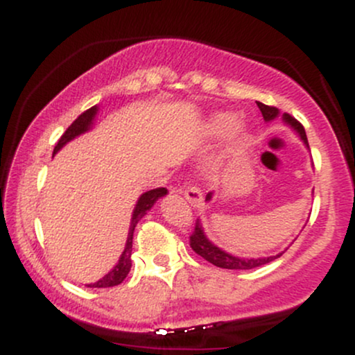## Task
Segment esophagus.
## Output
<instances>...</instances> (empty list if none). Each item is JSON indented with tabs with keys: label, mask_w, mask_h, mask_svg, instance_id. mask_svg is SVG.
Masks as SVG:
<instances>
[{
	"label": "esophagus",
	"mask_w": 355,
	"mask_h": 355,
	"mask_svg": "<svg viewBox=\"0 0 355 355\" xmlns=\"http://www.w3.org/2000/svg\"><path fill=\"white\" fill-rule=\"evenodd\" d=\"M183 197L189 200L190 205L193 207H202L203 205V197H202V191L198 189L197 185H190L183 190Z\"/></svg>",
	"instance_id": "1"
}]
</instances>
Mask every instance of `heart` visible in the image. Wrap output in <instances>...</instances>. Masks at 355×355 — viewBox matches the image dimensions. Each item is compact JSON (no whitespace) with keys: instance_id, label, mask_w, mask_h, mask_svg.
I'll list each match as a JSON object with an SVG mask.
<instances>
[{"instance_id":"b5f03b06","label":"heart","mask_w":355,"mask_h":355,"mask_svg":"<svg viewBox=\"0 0 355 355\" xmlns=\"http://www.w3.org/2000/svg\"><path fill=\"white\" fill-rule=\"evenodd\" d=\"M205 130L209 135H220L225 130H229V138L234 144H237L245 135V125H243V121L237 120V118H232L230 115H225V113H218V115L211 116L207 121Z\"/></svg>"}]
</instances>
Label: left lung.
I'll use <instances>...</instances> for the list:
<instances>
[{
	"mask_svg": "<svg viewBox=\"0 0 355 355\" xmlns=\"http://www.w3.org/2000/svg\"><path fill=\"white\" fill-rule=\"evenodd\" d=\"M257 107L260 108L263 120H266V121L275 120V118L280 115V112L275 107H268V105L260 103V101H257ZM282 120H284L285 125H288L292 130H294L297 135H299L300 140L304 141V145L309 148V141H307V135H305L304 126L300 125L294 116L288 115V113H284ZM211 195H214V191L207 193V198H205L207 202L211 200ZM190 247L193 248L195 254L203 257L207 262L214 263V266H217L220 268H230V270H250V268L266 266V263L272 262V260H275V259H279V257L284 254V252H280V254H277V255L257 257V259H252V257H250V259H247V257L232 255V254H229V252L222 250V248L215 245L211 240H209V237L205 235V232H203L200 218H197V222H195L193 234H191V237H190Z\"/></svg>",
	"mask_w": 355,
	"mask_h": 355,
	"instance_id": "obj_1",
	"label": "left lung"
}]
</instances>
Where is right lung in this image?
Instances as JSON below:
<instances>
[{
	"label": "right lung",
	"mask_w": 355,
	"mask_h": 355,
	"mask_svg": "<svg viewBox=\"0 0 355 355\" xmlns=\"http://www.w3.org/2000/svg\"><path fill=\"white\" fill-rule=\"evenodd\" d=\"M96 113H98V107H96V105H95V107H92L89 110H87V112L81 113V115L76 118V120L73 121L70 126H68L67 132H64L63 135H61V138L58 140V144H56V146H55V150H53V155L58 153L60 150L68 144V141L75 140L76 137L83 135V133H87L88 130H92L93 123H95ZM166 193H168V191H166V189H153V190H148V191H145V193L140 195V198H138V200H137L135 209H133L132 220H130L128 237H126L125 248H123V252H121L120 259H118L116 266L113 267L107 275L101 277L98 282L88 284L87 287L107 288V287H115V285L123 282L125 277L128 275L130 268H132V243H133V232H135L137 223L145 217L146 211L152 209L155 203H157L158 198L165 197Z\"/></svg>",
	"instance_id": "obj_1"
}]
</instances>
